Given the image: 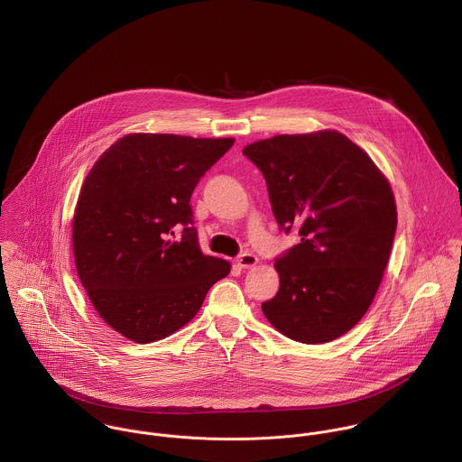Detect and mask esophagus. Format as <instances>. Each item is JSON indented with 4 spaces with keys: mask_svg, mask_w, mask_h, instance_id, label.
<instances>
[{
    "mask_svg": "<svg viewBox=\"0 0 462 462\" xmlns=\"http://www.w3.org/2000/svg\"><path fill=\"white\" fill-rule=\"evenodd\" d=\"M236 263H238L240 268H253L254 264L258 263V258L254 254H251V253H244V254L238 256Z\"/></svg>",
    "mask_w": 462,
    "mask_h": 462,
    "instance_id": "obj_1",
    "label": "esophagus"
}]
</instances>
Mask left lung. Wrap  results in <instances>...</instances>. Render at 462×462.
Listing matches in <instances>:
<instances>
[{
  "mask_svg": "<svg viewBox=\"0 0 462 462\" xmlns=\"http://www.w3.org/2000/svg\"><path fill=\"white\" fill-rule=\"evenodd\" d=\"M244 154L262 171L273 217L300 244L275 258L279 290L262 304L290 339L328 343L368 311L390 260L396 206L372 158L337 132L277 134Z\"/></svg>",
  "mask_w": 462,
  "mask_h": 462,
  "instance_id": "left-lung-1",
  "label": "left lung"
}]
</instances>
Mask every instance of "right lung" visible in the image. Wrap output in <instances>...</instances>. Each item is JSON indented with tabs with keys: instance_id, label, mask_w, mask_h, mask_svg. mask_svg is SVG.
<instances>
[{
	"instance_id": "right-lung-1",
	"label": "right lung",
	"mask_w": 462,
	"mask_h": 462,
	"mask_svg": "<svg viewBox=\"0 0 462 462\" xmlns=\"http://www.w3.org/2000/svg\"><path fill=\"white\" fill-rule=\"evenodd\" d=\"M233 142L133 133L83 181L72 220L76 270L99 317L128 339L151 343L181 329L229 273L227 262L202 254L190 198Z\"/></svg>"
}]
</instances>
